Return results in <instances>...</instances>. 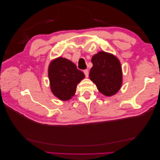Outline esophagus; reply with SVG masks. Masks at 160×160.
Here are the masks:
<instances>
[{
	"mask_svg": "<svg viewBox=\"0 0 160 160\" xmlns=\"http://www.w3.org/2000/svg\"><path fill=\"white\" fill-rule=\"evenodd\" d=\"M83 72H84L85 77H88V76H89V70L88 69H85V70L83 71Z\"/></svg>",
	"mask_w": 160,
	"mask_h": 160,
	"instance_id": "1",
	"label": "esophagus"
}]
</instances>
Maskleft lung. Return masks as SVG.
<instances>
[{"instance_id": "1", "label": "left lung", "mask_w": 160, "mask_h": 160, "mask_svg": "<svg viewBox=\"0 0 160 160\" xmlns=\"http://www.w3.org/2000/svg\"><path fill=\"white\" fill-rule=\"evenodd\" d=\"M91 62L90 79L104 95H115L122 84V69L119 59L112 54L100 51L93 56Z\"/></svg>"}]
</instances>
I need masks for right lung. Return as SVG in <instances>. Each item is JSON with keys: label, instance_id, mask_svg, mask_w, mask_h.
<instances>
[{"label": "right lung", "instance_id": "right-lung-1", "mask_svg": "<svg viewBox=\"0 0 160 160\" xmlns=\"http://www.w3.org/2000/svg\"><path fill=\"white\" fill-rule=\"evenodd\" d=\"M48 75L52 93L62 101L72 98L77 84L85 77L83 72L77 69L73 62L62 57L51 62Z\"/></svg>", "mask_w": 160, "mask_h": 160}]
</instances>
